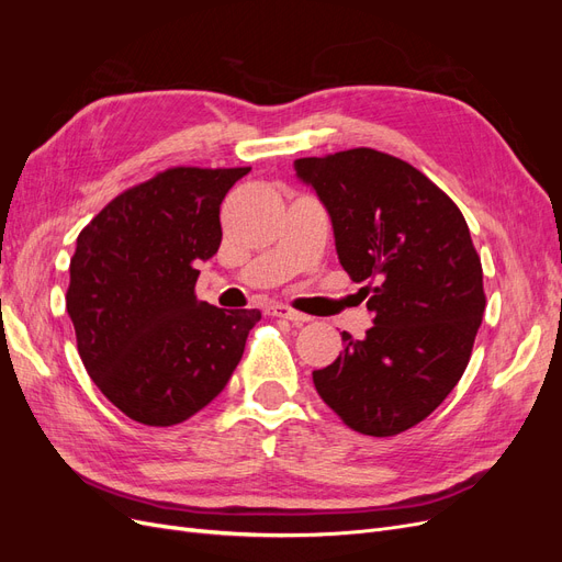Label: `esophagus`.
Returning a JSON list of instances; mask_svg holds the SVG:
<instances>
[{
    "instance_id": "obj_1",
    "label": "esophagus",
    "mask_w": 562,
    "mask_h": 562,
    "mask_svg": "<svg viewBox=\"0 0 562 562\" xmlns=\"http://www.w3.org/2000/svg\"><path fill=\"white\" fill-rule=\"evenodd\" d=\"M269 316H279V318H288V321H295V323H307L310 316L307 314H300L295 310L288 307V304H281V302H274L269 304V307L265 310Z\"/></svg>"
}]
</instances>
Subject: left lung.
I'll list each match as a JSON object with an SVG mask.
<instances>
[{
    "mask_svg": "<svg viewBox=\"0 0 562 562\" xmlns=\"http://www.w3.org/2000/svg\"><path fill=\"white\" fill-rule=\"evenodd\" d=\"M326 206L339 265L372 326L314 370L318 396L366 436H396L446 401L485 312L483 267L454 201L407 161L356 147L295 161Z\"/></svg>",
    "mask_w": 562,
    "mask_h": 562,
    "instance_id": "8db88e82",
    "label": "left lung"
}]
</instances>
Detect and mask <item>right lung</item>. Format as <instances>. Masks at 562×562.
<instances>
[{
	"instance_id": "1",
	"label": "right lung",
	"mask_w": 562,
	"mask_h": 562,
	"mask_svg": "<svg viewBox=\"0 0 562 562\" xmlns=\"http://www.w3.org/2000/svg\"><path fill=\"white\" fill-rule=\"evenodd\" d=\"M250 168L178 166L112 199L77 236L67 314L95 386L126 417L173 427L239 366L258 310L194 295L223 241L220 203Z\"/></svg>"
}]
</instances>
